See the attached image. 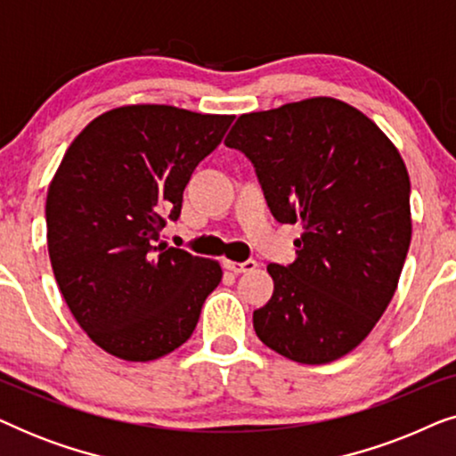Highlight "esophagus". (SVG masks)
Here are the masks:
<instances>
[{
    "instance_id": "34e87169",
    "label": "esophagus",
    "mask_w": 456,
    "mask_h": 456,
    "mask_svg": "<svg viewBox=\"0 0 456 456\" xmlns=\"http://www.w3.org/2000/svg\"><path fill=\"white\" fill-rule=\"evenodd\" d=\"M224 267L230 270L232 273H245V272H251L257 267V261L255 259H247V261H224Z\"/></svg>"
}]
</instances>
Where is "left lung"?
I'll return each mask as SVG.
<instances>
[{"label": "left lung", "instance_id": "1", "mask_svg": "<svg viewBox=\"0 0 456 456\" xmlns=\"http://www.w3.org/2000/svg\"><path fill=\"white\" fill-rule=\"evenodd\" d=\"M251 161L273 217L303 224L297 259L270 264L259 340L297 363L345 357L395 297L411 245V183L396 147L332 97L242 114L226 136Z\"/></svg>", "mask_w": 456, "mask_h": 456}]
</instances>
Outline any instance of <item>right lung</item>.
<instances>
[{"mask_svg": "<svg viewBox=\"0 0 456 456\" xmlns=\"http://www.w3.org/2000/svg\"><path fill=\"white\" fill-rule=\"evenodd\" d=\"M232 120L124 105L68 147L47 191L49 259L74 320L105 353L153 361L191 338L222 267L158 240Z\"/></svg>", "mask_w": 456, "mask_h": 456, "instance_id": "1", "label": "right lung"}]
</instances>
